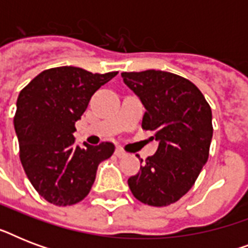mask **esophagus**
Returning <instances> with one entry per match:
<instances>
[{"label":"esophagus","mask_w":248,"mask_h":248,"mask_svg":"<svg viewBox=\"0 0 248 248\" xmlns=\"http://www.w3.org/2000/svg\"><path fill=\"white\" fill-rule=\"evenodd\" d=\"M114 153H116V155L118 157V158H124V157H126V155H127V153H126L124 149H121V148H117Z\"/></svg>","instance_id":"1"}]
</instances>
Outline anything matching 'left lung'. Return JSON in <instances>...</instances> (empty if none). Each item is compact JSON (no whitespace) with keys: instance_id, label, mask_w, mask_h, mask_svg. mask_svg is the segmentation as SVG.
Returning a JSON list of instances; mask_svg holds the SVG:
<instances>
[{"instance_id":"8db88e82","label":"left lung","mask_w":248,"mask_h":248,"mask_svg":"<svg viewBox=\"0 0 248 248\" xmlns=\"http://www.w3.org/2000/svg\"><path fill=\"white\" fill-rule=\"evenodd\" d=\"M124 82L139 96L141 127L155 132L158 149L128 179L136 200L162 207L189 192L207 162L212 139V113L200 89L170 72H124ZM143 162V159H141Z\"/></svg>"}]
</instances>
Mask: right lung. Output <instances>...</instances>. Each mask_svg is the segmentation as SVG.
Masks as SVG:
<instances>
[{"label": "right lung", "instance_id": "obj_1", "mask_svg": "<svg viewBox=\"0 0 248 248\" xmlns=\"http://www.w3.org/2000/svg\"><path fill=\"white\" fill-rule=\"evenodd\" d=\"M118 72L104 75L82 68L46 69L21 90L14 127L21 165L42 198L56 206L82 201L93 186L99 163L114 152L112 143L75 145V124L96 90Z\"/></svg>", "mask_w": 248, "mask_h": 248}]
</instances>
